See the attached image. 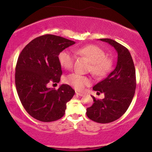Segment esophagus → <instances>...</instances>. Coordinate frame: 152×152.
Instances as JSON below:
<instances>
[{
    "instance_id": "1",
    "label": "esophagus",
    "mask_w": 152,
    "mask_h": 152,
    "mask_svg": "<svg viewBox=\"0 0 152 152\" xmlns=\"http://www.w3.org/2000/svg\"><path fill=\"white\" fill-rule=\"evenodd\" d=\"M76 95L79 96H83V94L79 93V92H76Z\"/></svg>"
}]
</instances>
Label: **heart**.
Instances as JSON below:
<instances>
[{
	"mask_svg": "<svg viewBox=\"0 0 152 152\" xmlns=\"http://www.w3.org/2000/svg\"><path fill=\"white\" fill-rule=\"evenodd\" d=\"M76 54L85 57L91 62L90 71L97 77H103L111 70L112 61L106 56L104 50L95 45L81 47L75 50ZM61 66L66 69H70L74 65L75 57L69 50H62L58 56ZM66 83L73 86L77 90H83L86 86L91 84V78L77 73H73L64 78Z\"/></svg>",
	"mask_w": 152,
	"mask_h": 152,
	"instance_id": "heart-1",
	"label": "heart"
}]
</instances>
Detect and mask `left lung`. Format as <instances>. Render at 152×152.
Returning a JSON list of instances; mask_svg holds the SVG:
<instances>
[{"instance_id": "obj_1", "label": "left lung", "mask_w": 152, "mask_h": 152, "mask_svg": "<svg viewBox=\"0 0 152 152\" xmlns=\"http://www.w3.org/2000/svg\"><path fill=\"white\" fill-rule=\"evenodd\" d=\"M109 43L118 54L116 68L107 77L93 87L97 94L104 93V99H96L86 109V115L92 121L101 124L116 121L124 114L135 94L137 81L133 59L126 47L109 38H101Z\"/></svg>"}]
</instances>
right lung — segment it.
<instances>
[{
  "label": "right lung",
  "mask_w": 152,
  "mask_h": 152,
  "mask_svg": "<svg viewBox=\"0 0 152 152\" xmlns=\"http://www.w3.org/2000/svg\"><path fill=\"white\" fill-rule=\"evenodd\" d=\"M75 43L55 35L34 38L19 55L15 66L17 93L26 111L38 121H56L64 116L66 103L75 91L68 84L57 90L47 87L50 82L58 83L62 74L59 53Z\"/></svg>",
  "instance_id": "obj_1"
}]
</instances>
